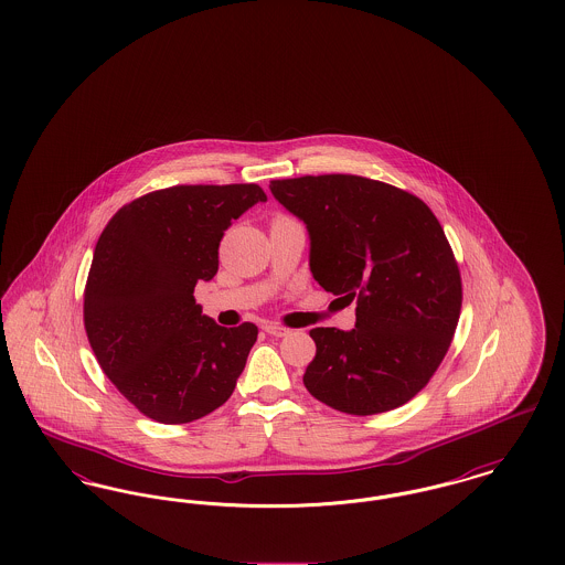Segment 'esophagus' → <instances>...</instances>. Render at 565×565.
<instances>
[{
	"instance_id": "obj_1",
	"label": "esophagus",
	"mask_w": 565,
	"mask_h": 565,
	"mask_svg": "<svg viewBox=\"0 0 565 565\" xmlns=\"http://www.w3.org/2000/svg\"><path fill=\"white\" fill-rule=\"evenodd\" d=\"M263 328H265V332L270 334V337H288V334L292 332L290 328H286V326H281V323H265Z\"/></svg>"
}]
</instances>
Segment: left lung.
Segmentation results:
<instances>
[{"label":"left lung","mask_w":565,"mask_h":565,"mask_svg":"<svg viewBox=\"0 0 565 565\" xmlns=\"http://www.w3.org/2000/svg\"><path fill=\"white\" fill-rule=\"evenodd\" d=\"M273 196L311 237L323 290L355 300V328H313L302 383L348 415H376L422 392L449 350L461 311L454 249L415 194L362 175L273 180Z\"/></svg>","instance_id":"left-lung-1"}]
</instances>
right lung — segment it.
Listing matches in <instances>:
<instances>
[{"mask_svg":"<svg viewBox=\"0 0 565 565\" xmlns=\"http://www.w3.org/2000/svg\"><path fill=\"white\" fill-rule=\"evenodd\" d=\"M258 201V184L148 192L111 215L84 288V330L116 390L159 424H189L226 403L258 328L201 313L194 286L217 273L224 231Z\"/></svg>","mask_w":565,"mask_h":565,"instance_id":"1","label":"right lung"}]
</instances>
